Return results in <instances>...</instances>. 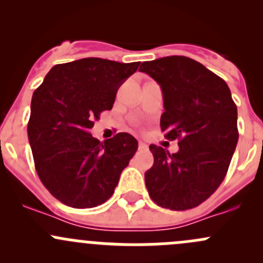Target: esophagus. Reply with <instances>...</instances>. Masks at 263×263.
I'll return each instance as SVG.
<instances>
[{
  "label": "esophagus",
  "instance_id": "obj_1",
  "mask_svg": "<svg viewBox=\"0 0 263 263\" xmlns=\"http://www.w3.org/2000/svg\"><path fill=\"white\" fill-rule=\"evenodd\" d=\"M139 148L140 150H146L147 144H145L144 141H139Z\"/></svg>",
  "mask_w": 263,
  "mask_h": 263
}]
</instances>
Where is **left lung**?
I'll return each mask as SVG.
<instances>
[{
  "mask_svg": "<svg viewBox=\"0 0 263 263\" xmlns=\"http://www.w3.org/2000/svg\"><path fill=\"white\" fill-rule=\"evenodd\" d=\"M161 87V131L178 140V153L150 145L154 165L145 173L151 200L188 210L208 200L227 176L237 146V105L227 82L192 58L171 55L142 62Z\"/></svg>",
  "mask_w": 263,
  "mask_h": 263,
  "instance_id": "obj_1",
  "label": "left lung"
}]
</instances>
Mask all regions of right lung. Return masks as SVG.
I'll use <instances>...</instances> for the list:
<instances>
[{"label":"right lung","mask_w":263,"mask_h":263,"mask_svg":"<svg viewBox=\"0 0 263 263\" xmlns=\"http://www.w3.org/2000/svg\"><path fill=\"white\" fill-rule=\"evenodd\" d=\"M139 66L94 57L61 63L34 91L28 137L36 173L65 205L104 203L136 153L139 144L129 134L100 142L87 131L103 110L112 109L119 86Z\"/></svg>","instance_id":"add662e5"}]
</instances>
